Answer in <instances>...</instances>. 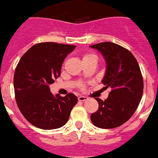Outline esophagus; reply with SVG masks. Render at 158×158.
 I'll list each match as a JSON object with an SVG mask.
<instances>
[{"instance_id":"esophagus-1","label":"esophagus","mask_w":158,"mask_h":158,"mask_svg":"<svg viewBox=\"0 0 158 158\" xmlns=\"http://www.w3.org/2000/svg\"><path fill=\"white\" fill-rule=\"evenodd\" d=\"M78 100H79V101H81V102H84V101L87 100V98L85 96H82V95H80V96L78 97Z\"/></svg>"}]
</instances>
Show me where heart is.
<instances>
[{"instance_id":"obj_1","label":"heart","mask_w":158,"mask_h":158,"mask_svg":"<svg viewBox=\"0 0 158 158\" xmlns=\"http://www.w3.org/2000/svg\"><path fill=\"white\" fill-rule=\"evenodd\" d=\"M90 55H85V56H84V58H85V57H87V56H90Z\"/></svg>"}]
</instances>
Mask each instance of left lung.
<instances>
[{"label":"left lung","instance_id":"1","mask_svg":"<svg viewBox=\"0 0 158 158\" xmlns=\"http://www.w3.org/2000/svg\"><path fill=\"white\" fill-rule=\"evenodd\" d=\"M106 63L102 83L111 92L104 101L97 98L99 108L92 114L91 121L97 127L111 129L127 121L140 103L143 93V78L134 55L128 49L111 42L93 44Z\"/></svg>","mask_w":158,"mask_h":158}]
</instances>
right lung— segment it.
<instances>
[{
    "label": "right lung",
    "mask_w": 158,
    "mask_h": 158,
    "mask_svg": "<svg viewBox=\"0 0 158 158\" xmlns=\"http://www.w3.org/2000/svg\"><path fill=\"white\" fill-rule=\"evenodd\" d=\"M75 45L47 42L37 44L25 53L14 73L15 98L27 121L43 130L58 129L66 124L77 97L53 95L49 84L60 76L61 66Z\"/></svg>",
    "instance_id": "right-lung-1"
}]
</instances>
